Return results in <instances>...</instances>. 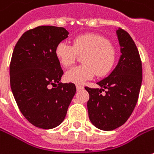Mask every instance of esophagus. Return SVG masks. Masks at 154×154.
Wrapping results in <instances>:
<instances>
[{"mask_svg": "<svg viewBox=\"0 0 154 154\" xmlns=\"http://www.w3.org/2000/svg\"><path fill=\"white\" fill-rule=\"evenodd\" d=\"M76 88H77V90H82V89H83V86H82L81 84H77V85H76Z\"/></svg>", "mask_w": 154, "mask_h": 154, "instance_id": "34e87169", "label": "esophagus"}]
</instances>
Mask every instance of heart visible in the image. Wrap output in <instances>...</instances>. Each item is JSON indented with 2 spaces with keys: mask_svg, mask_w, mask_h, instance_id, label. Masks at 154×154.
I'll use <instances>...</instances> for the list:
<instances>
[{
  "mask_svg": "<svg viewBox=\"0 0 154 154\" xmlns=\"http://www.w3.org/2000/svg\"><path fill=\"white\" fill-rule=\"evenodd\" d=\"M83 56L84 64L76 66L65 73V79L81 84L95 76L107 75L116 60V50L107 38L95 33H86L74 38L73 45L60 42L56 46L55 55L62 66L68 68L75 64L78 55Z\"/></svg>",
  "mask_w": 154,
  "mask_h": 154,
  "instance_id": "b5f03b06",
  "label": "heart"
}]
</instances>
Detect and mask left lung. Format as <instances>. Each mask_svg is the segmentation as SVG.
Here are the masks:
<instances>
[{"label":"left lung","instance_id":"left-lung-1","mask_svg":"<svg viewBox=\"0 0 154 154\" xmlns=\"http://www.w3.org/2000/svg\"><path fill=\"white\" fill-rule=\"evenodd\" d=\"M116 34L122 52L116 67L97 83L101 89L85 87L90 95L87 108L90 122L104 131L114 130L128 121L137 103L142 82V64L136 45L123 29L119 28Z\"/></svg>","mask_w":154,"mask_h":154}]
</instances>
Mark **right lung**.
I'll list each match as a JSON object with an SVG mask.
<instances>
[{
    "label": "right lung",
    "mask_w": 154,
    "mask_h": 154,
    "mask_svg": "<svg viewBox=\"0 0 154 154\" xmlns=\"http://www.w3.org/2000/svg\"><path fill=\"white\" fill-rule=\"evenodd\" d=\"M68 34L64 27L37 26L24 32L13 51L11 90L25 118L39 128L62 123L77 90L72 83H60L64 71L55 55L56 46Z\"/></svg>",
    "instance_id": "obj_1"
}]
</instances>
